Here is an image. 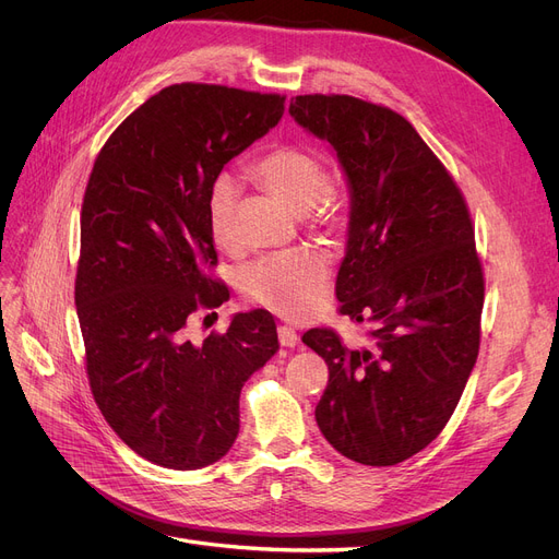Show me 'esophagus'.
<instances>
[{"mask_svg":"<svg viewBox=\"0 0 559 559\" xmlns=\"http://www.w3.org/2000/svg\"><path fill=\"white\" fill-rule=\"evenodd\" d=\"M278 342H281V346L295 348L299 344V335L292 326H278Z\"/></svg>","mask_w":559,"mask_h":559,"instance_id":"34e87169","label":"esophagus"}]
</instances>
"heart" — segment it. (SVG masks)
Wrapping results in <instances>:
<instances>
[{
  "instance_id": "obj_1",
  "label": "heart",
  "mask_w": 559,
  "mask_h": 559,
  "mask_svg": "<svg viewBox=\"0 0 559 559\" xmlns=\"http://www.w3.org/2000/svg\"><path fill=\"white\" fill-rule=\"evenodd\" d=\"M253 179L289 211L308 213L314 228H342V203L329 190V169L308 146L278 144L251 165ZM240 186L219 174L205 192V219L215 245L233 242V219ZM331 285V262L317 249H292L255 260L242 274L245 295L287 319H304L324 304Z\"/></svg>"
}]
</instances>
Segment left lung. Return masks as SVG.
Segmentation results:
<instances>
[{
    "mask_svg": "<svg viewBox=\"0 0 559 559\" xmlns=\"http://www.w3.org/2000/svg\"><path fill=\"white\" fill-rule=\"evenodd\" d=\"M289 115L326 140L350 192L340 314L371 324L369 346L333 329L304 335L329 365L319 430L344 457L392 466L444 430L478 358L483 264L466 201L403 115L348 95H299Z\"/></svg>",
    "mask_w": 559,
    "mask_h": 559,
    "instance_id": "1",
    "label": "left lung"
}]
</instances>
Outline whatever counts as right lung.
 <instances>
[{
  "label": "right lung",
  "instance_id": "1",
  "mask_svg": "<svg viewBox=\"0 0 559 559\" xmlns=\"http://www.w3.org/2000/svg\"><path fill=\"white\" fill-rule=\"evenodd\" d=\"M283 110V95L163 87L112 131L87 179L74 283L85 371L108 426L158 466L222 460L240 432L242 385L278 350L267 310L238 312L199 344L186 329L228 301L209 276L205 192Z\"/></svg>",
  "mask_w": 559,
  "mask_h": 559
}]
</instances>
